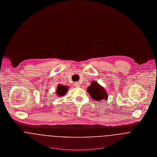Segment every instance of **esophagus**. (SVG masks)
I'll list each match as a JSON object with an SVG mask.
<instances>
[{"instance_id":"esophagus-1","label":"esophagus","mask_w":157,"mask_h":157,"mask_svg":"<svg viewBox=\"0 0 157 157\" xmlns=\"http://www.w3.org/2000/svg\"><path fill=\"white\" fill-rule=\"evenodd\" d=\"M74 85H75V87H76V88H79V87H80V83H79V82H75Z\"/></svg>"}]
</instances>
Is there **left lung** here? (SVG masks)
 <instances>
[{"mask_svg":"<svg viewBox=\"0 0 157 157\" xmlns=\"http://www.w3.org/2000/svg\"><path fill=\"white\" fill-rule=\"evenodd\" d=\"M87 91L95 100L100 101L101 100H107L108 95L105 90L96 81H92L87 88Z\"/></svg>","mask_w":157,"mask_h":157,"instance_id":"1","label":"left lung"}]
</instances>
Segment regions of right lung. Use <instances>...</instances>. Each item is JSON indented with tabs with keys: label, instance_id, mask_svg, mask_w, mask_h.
<instances>
[{
	"label": "right lung",
	"instance_id": "obj_1",
	"mask_svg": "<svg viewBox=\"0 0 157 157\" xmlns=\"http://www.w3.org/2000/svg\"><path fill=\"white\" fill-rule=\"evenodd\" d=\"M68 87L63 85H59L56 90V94L59 96H63L67 91Z\"/></svg>",
	"mask_w": 157,
	"mask_h": 157
}]
</instances>
